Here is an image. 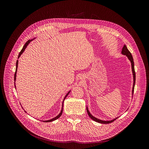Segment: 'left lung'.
<instances>
[{
  "label": "left lung",
  "instance_id": "1",
  "mask_svg": "<svg viewBox=\"0 0 149 149\" xmlns=\"http://www.w3.org/2000/svg\"><path fill=\"white\" fill-rule=\"evenodd\" d=\"M121 53L122 54L124 55H126L127 57H128V58L129 59V60L130 61L131 63H132V71H133V80H134V82H133V90H132V94H133L134 93V86H135V82H136V72H135V70H134V60H133V56H132V55L131 54V52L129 51V49H127V47L124 45L123 49H122V51H121ZM87 113L89 116V117L94 121H96V122H98V123H101V124H109V123H111L112 122H113L114 120H116L117 118H114V120H110V121H103V120H101L100 119H98L95 117H94V116H93L90 111H88V108L87 107Z\"/></svg>",
  "mask_w": 149,
  "mask_h": 149
}]
</instances>
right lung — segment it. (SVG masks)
Returning <instances> with one entry per match:
<instances>
[{
	"label": "right lung",
	"mask_w": 149,
	"mask_h": 149,
	"mask_svg": "<svg viewBox=\"0 0 149 149\" xmlns=\"http://www.w3.org/2000/svg\"><path fill=\"white\" fill-rule=\"evenodd\" d=\"M31 41H32V40H28L26 43H25V44L24 45V47H23V48L22 49V50H21V51L19 52V55H18V58H17V59L20 57V56L21 55V54H22L24 52V51H25V49H26V48L27 47V46L28 45V44L30 43V42ZM17 65H18V60H17V61H16V71H15V75H14V81H15V87L16 88V86H15V81H16V72H17ZM70 93V91L67 94V95H65V98H64V99H63V101H64V100L65 99V98L67 97V95H68V94ZM63 102H62V109H61V113L56 116V117H55V118H52V119H51V120H46V121H44V122H51V121H54V120H56V119H58V118H59L60 117H61V116L62 115V111H63ZM26 112V111H25Z\"/></svg>",
	"instance_id": "add662e5"
}]
</instances>
